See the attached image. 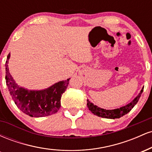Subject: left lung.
I'll list each match as a JSON object with an SVG mask.
<instances>
[{
	"instance_id": "1",
	"label": "left lung",
	"mask_w": 152,
	"mask_h": 152,
	"mask_svg": "<svg viewBox=\"0 0 152 152\" xmlns=\"http://www.w3.org/2000/svg\"><path fill=\"white\" fill-rule=\"evenodd\" d=\"M143 90H144V88L141 90L140 93L138 94L137 96L132 102L128 104L126 106H122V107L119 108V109H116L113 110L104 109L100 107H98L97 106L94 105V104H92L88 100H87V106H88V109L94 115H96V116H100V117L102 118H113V119H114V118H118L123 116L124 115L128 114L131 110L133 109L134 106L137 104L138 101H139V98H140L141 95H142L143 92Z\"/></svg>"
}]
</instances>
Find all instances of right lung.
Returning a JSON list of instances; mask_svg holds the SVG:
<instances>
[{"instance_id":"add662e5","label":"right lung","mask_w":152,"mask_h":152,"mask_svg":"<svg viewBox=\"0 0 152 152\" xmlns=\"http://www.w3.org/2000/svg\"><path fill=\"white\" fill-rule=\"evenodd\" d=\"M6 62V81L15 105L23 113L32 117H43L56 114L61 107V99L69 85L70 78L59 81L44 90L31 91L18 86L10 74L8 60Z\"/></svg>"}]
</instances>
